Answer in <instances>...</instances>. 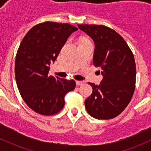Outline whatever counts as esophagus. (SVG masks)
<instances>
[{
	"label": "esophagus",
	"mask_w": 151,
	"mask_h": 151,
	"mask_svg": "<svg viewBox=\"0 0 151 151\" xmlns=\"http://www.w3.org/2000/svg\"><path fill=\"white\" fill-rule=\"evenodd\" d=\"M84 84V82H82V81H76V85H82Z\"/></svg>",
	"instance_id": "esophagus-1"
}]
</instances>
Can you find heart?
I'll list each match as a JSON object with an SVG mask.
<instances>
[{"mask_svg":"<svg viewBox=\"0 0 151 151\" xmlns=\"http://www.w3.org/2000/svg\"><path fill=\"white\" fill-rule=\"evenodd\" d=\"M85 41H87V40H85Z\"/></svg>","mask_w":151,"mask_h":151,"instance_id":"b5f03b06","label":"heart"}]
</instances>
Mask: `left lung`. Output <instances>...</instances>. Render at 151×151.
Wrapping results in <instances>:
<instances>
[{"instance_id": "8db88e82", "label": "left lung", "mask_w": 151, "mask_h": 151, "mask_svg": "<svg viewBox=\"0 0 151 151\" xmlns=\"http://www.w3.org/2000/svg\"><path fill=\"white\" fill-rule=\"evenodd\" d=\"M95 45L93 64L100 67L103 79L85 100L88 113L97 119H110L119 115L132 100L135 88L134 55L122 36L102 25H80Z\"/></svg>"}]
</instances>
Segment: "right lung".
<instances>
[{
    "label": "right lung",
    "mask_w": 151,
    "mask_h": 151,
    "mask_svg": "<svg viewBox=\"0 0 151 151\" xmlns=\"http://www.w3.org/2000/svg\"><path fill=\"white\" fill-rule=\"evenodd\" d=\"M78 28L68 23L45 22L25 35L17 50L15 77L21 97L29 108L41 115L59 113L64 96L74 90L76 82L48 76L67 38Z\"/></svg>",
    "instance_id": "1"
}]
</instances>
